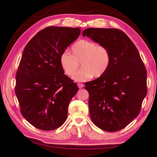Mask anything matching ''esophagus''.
<instances>
[{
  "instance_id": "esophagus-1",
  "label": "esophagus",
  "mask_w": 157,
  "mask_h": 157,
  "mask_svg": "<svg viewBox=\"0 0 157 157\" xmlns=\"http://www.w3.org/2000/svg\"><path fill=\"white\" fill-rule=\"evenodd\" d=\"M78 86L79 88H82L83 87H84V84H81V83H78Z\"/></svg>"
}]
</instances>
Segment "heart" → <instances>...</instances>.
<instances>
[{"instance_id": "1", "label": "heart", "mask_w": 157, "mask_h": 157, "mask_svg": "<svg viewBox=\"0 0 157 157\" xmlns=\"http://www.w3.org/2000/svg\"><path fill=\"white\" fill-rule=\"evenodd\" d=\"M71 55L63 52L60 56V65L66 75L72 76L81 62L82 69L73 77L76 82L86 81L93 76L99 78L107 71L111 63V54L109 49L96 43L80 40L71 48Z\"/></svg>"}]
</instances>
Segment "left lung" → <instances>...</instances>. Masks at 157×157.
Wrapping results in <instances>:
<instances>
[{"instance_id": "1", "label": "left lung", "mask_w": 157, "mask_h": 157, "mask_svg": "<svg viewBox=\"0 0 157 157\" xmlns=\"http://www.w3.org/2000/svg\"><path fill=\"white\" fill-rule=\"evenodd\" d=\"M82 36L105 46L111 54L105 74L85 83L90 118L102 130L119 131L140 112L147 94L146 67L136 46L121 30L91 28L84 29Z\"/></svg>"}]
</instances>
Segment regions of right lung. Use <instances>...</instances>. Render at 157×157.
<instances>
[{
	"mask_svg": "<svg viewBox=\"0 0 157 157\" xmlns=\"http://www.w3.org/2000/svg\"><path fill=\"white\" fill-rule=\"evenodd\" d=\"M80 32L79 28L51 26L37 33L23 50L15 94L21 115L36 128L54 130L65 121L69 102L79 89L64 74L60 56Z\"/></svg>",
	"mask_w": 157,
	"mask_h": 157,
	"instance_id": "1",
	"label": "right lung"
}]
</instances>
